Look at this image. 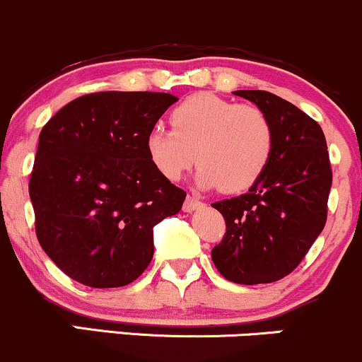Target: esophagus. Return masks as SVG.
<instances>
[{
    "mask_svg": "<svg viewBox=\"0 0 362 362\" xmlns=\"http://www.w3.org/2000/svg\"><path fill=\"white\" fill-rule=\"evenodd\" d=\"M200 206H203V202H200L194 197H186L185 203H182V210H185V212H193V210H198Z\"/></svg>",
    "mask_w": 362,
    "mask_h": 362,
    "instance_id": "obj_1",
    "label": "esophagus"
}]
</instances>
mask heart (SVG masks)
I'll return each mask as SVG.
<instances>
[{
	"label": "heart",
	"mask_w": 362,
	"mask_h": 362,
	"mask_svg": "<svg viewBox=\"0 0 362 362\" xmlns=\"http://www.w3.org/2000/svg\"><path fill=\"white\" fill-rule=\"evenodd\" d=\"M170 128L156 124L145 136L152 165L170 181L198 160V182L241 193L263 176L275 145L270 116L255 104H238L210 92L186 97L170 111Z\"/></svg>",
	"instance_id": "heart-1"
}]
</instances>
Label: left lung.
I'll use <instances>...</instances> for the list:
<instances>
[{"instance_id": "left-lung-1", "label": "left lung", "mask_w": 362, "mask_h": 362, "mask_svg": "<svg viewBox=\"0 0 362 362\" xmlns=\"http://www.w3.org/2000/svg\"><path fill=\"white\" fill-rule=\"evenodd\" d=\"M270 116L275 145L269 168L241 197L212 203L226 234L212 250L222 277L270 284L289 275L327 222L332 168L323 129L301 109L265 90H238Z\"/></svg>"}]
</instances>
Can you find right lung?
Masks as SVG:
<instances>
[{
    "instance_id": "right-lung-1",
    "label": "right lung",
    "mask_w": 362,
    "mask_h": 362,
    "mask_svg": "<svg viewBox=\"0 0 362 362\" xmlns=\"http://www.w3.org/2000/svg\"><path fill=\"white\" fill-rule=\"evenodd\" d=\"M177 97L95 92L59 109L39 135L28 181L39 245L83 286L123 287L153 257V226L186 198L152 165L145 136Z\"/></svg>"
}]
</instances>
